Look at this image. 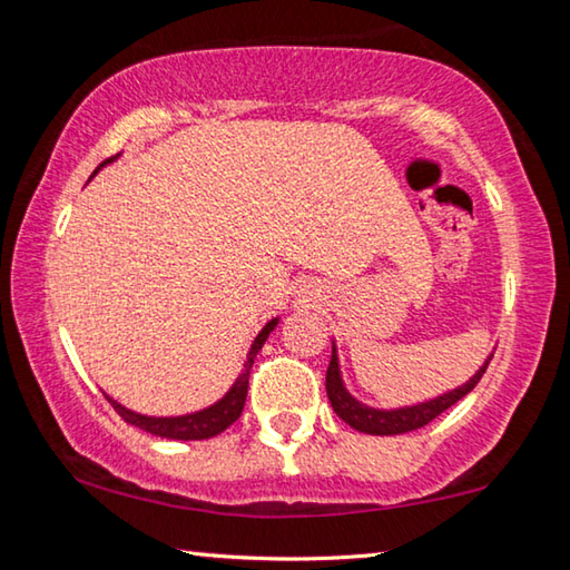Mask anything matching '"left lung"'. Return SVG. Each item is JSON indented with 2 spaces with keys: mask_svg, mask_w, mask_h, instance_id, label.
Instances as JSON below:
<instances>
[{
  "mask_svg": "<svg viewBox=\"0 0 570 570\" xmlns=\"http://www.w3.org/2000/svg\"><path fill=\"white\" fill-rule=\"evenodd\" d=\"M493 356H488V362L482 364V370H478L475 377H472L468 384L452 390L448 394H442L438 400L414 404V407H404V410H372L366 404L356 402L350 392L344 390L342 377H340V364H336V352H332V362L326 366V394H330V402L334 412L350 424V428L366 432V435H402V432H412L420 430L424 424H430L435 417H440L442 412L450 410L452 404L460 402L468 392L475 390V384L482 380L488 364Z\"/></svg>",
  "mask_w": 570,
  "mask_h": 570,
  "instance_id": "8db88e82",
  "label": "left lung"
}]
</instances>
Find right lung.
I'll list each match as a JSON object with an SVG mask.
<instances>
[{"instance_id": "right-lung-1", "label": "right lung", "mask_w": 570, "mask_h": 570, "mask_svg": "<svg viewBox=\"0 0 570 570\" xmlns=\"http://www.w3.org/2000/svg\"><path fill=\"white\" fill-rule=\"evenodd\" d=\"M110 160H105V163H110ZM105 163H102V166H105ZM98 170H95V173H98ZM274 326H276V320H272V322L264 326L262 334L256 336L254 346H250V352L246 356V364H244V372L238 374L236 384L228 390V394H226L224 400L216 402V404H210L208 410H200V412H193V414H183V417H146V414L125 410L122 404H118V402L110 400V397H108V402L112 404L115 412H118L125 422H130V424H135V428L150 432V435L168 438V440H208V438H216L226 428H230V424H234L240 417V412H244L250 366H254L256 354L264 346L266 336H268V332L274 330Z\"/></svg>"}]
</instances>
